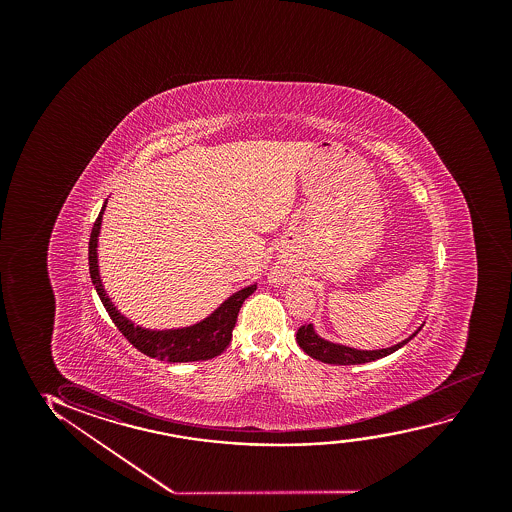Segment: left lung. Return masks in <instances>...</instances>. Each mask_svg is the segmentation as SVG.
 <instances>
[{
	"label": "left lung",
	"mask_w": 512,
	"mask_h": 512,
	"mask_svg": "<svg viewBox=\"0 0 512 512\" xmlns=\"http://www.w3.org/2000/svg\"><path fill=\"white\" fill-rule=\"evenodd\" d=\"M416 334H413L406 341H402V343L395 344L392 348H386V350L362 351L346 348V346H341V344L329 343V341L316 336L315 330H313L311 325H301L299 330H297V344L308 353L309 357L316 358V360H320L323 364L355 365L365 364V362H372V360H378V358L390 355L393 351L402 348L404 344L409 343Z\"/></svg>",
	"instance_id": "1"
}]
</instances>
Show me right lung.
I'll return each instance as SVG.
<instances>
[{
  "label": "right lung",
  "mask_w": 512,
  "mask_h": 512,
  "mask_svg": "<svg viewBox=\"0 0 512 512\" xmlns=\"http://www.w3.org/2000/svg\"><path fill=\"white\" fill-rule=\"evenodd\" d=\"M106 203L99 211L98 218L92 227L91 239H89V273L96 287L99 299L103 302L108 315L115 323V327L122 332L129 343L136 350L145 353L147 357L162 358L168 362H196V360H210L218 357L229 346L232 339V329L238 322V313L246 297L255 292L257 285L243 288L238 294L231 295L220 308L208 316L206 320L197 323L194 327L180 330H145L134 327L133 323L120 315L112 301L105 294V288L101 285L98 271V234L101 227V218L105 211Z\"/></svg>",
  "instance_id": "add662e5"
}]
</instances>
